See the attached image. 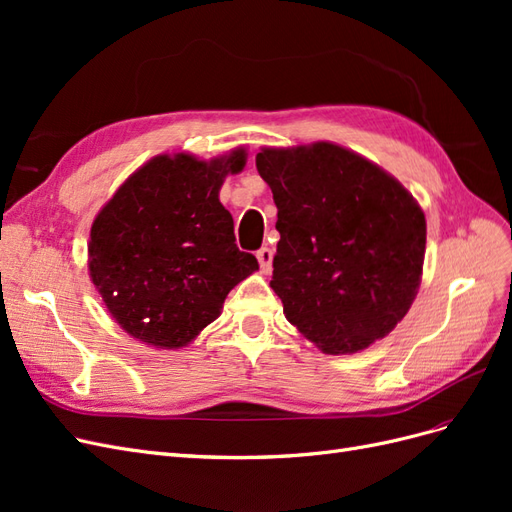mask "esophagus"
Segmentation results:
<instances>
[{
	"label": "esophagus",
	"instance_id": "34e87169",
	"mask_svg": "<svg viewBox=\"0 0 512 512\" xmlns=\"http://www.w3.org/2000/svg\"><path fill=\"white\" fill-rule=\"evenodd\" d=\"M256 258L260 262L262 273H269L271 271V262H273V250H271V247H260V250L256 252Z\"/></svg>",
	"mask_w": 512,
	"mask_h": 512
}]
</instances>
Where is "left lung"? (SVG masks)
<instances>
[{
    "label": "left lung",
    "instance_id": "left-lung-1",
    "mask_svg": "<svg viewBox=\"0 0 512 512\" xmlns=\"http://www.w3.org/2000/svg\"><path fill=\"white\" fill-rule=\"evenodd\" d=\"M280 230L271 288L284 314L327 354L389 335L421 286L427 224L378 164L335 143L262 147Z\"/></svg>",
    "mask_w": 512,
    "mask_h": 512
}]
</instances>
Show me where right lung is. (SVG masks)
I'll return each instance as SVG.
<instances>
[{"label":"right lung","instance_id":"obj_1","mask_svg":"<svg viewBox=\"0 0 512 512\" xmlns=\"http://www.w3.org/2000/svg\"><path fill=\"white\" fill-rule=\"evenodd\" d=\"M243 147L209 162L162 153L132 173L96 215L89 277L119 327L164 350L188 346L220 316L226 294L258 269L235 243L220 203L228 175L243 170Z\"/></svg>","mask_w":512,"mask_h":512}]
</instances>
